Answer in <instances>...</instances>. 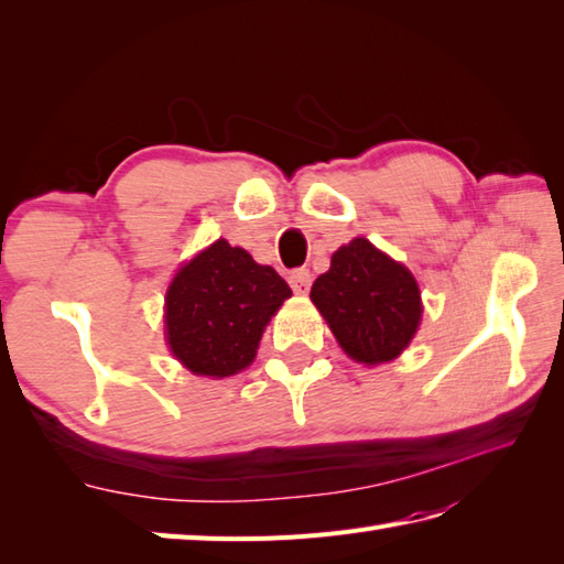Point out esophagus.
Wrapping results in <instances>:
<instances>
[{"label": "esophagus", "mask_w": 564, "mask_h": 564, "mask_svg": "<svg viewBox=\"0 0 564 564\" xmlns=\"http://www.w3.org/2000/svg\"><path fill=\"white\" fill-rule=\"evenodd\" d=\"M289 283L295 293H307L310 283H313V273L307 269H293L289 275Z\"/></svg>", "instance_id": "34e87169"}]
</instances>
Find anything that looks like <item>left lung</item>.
Listing matches in <instances>:
<instances>
[{
    "mask_svg": "<svg viewBox=\"0 0 564 564\" xmlns=\"http://www.w3.org/2000/svg\"><path fill=\"white\" fill-rule=\"evenodd\" d=\"M310 297L341 349L368 366L400 356L422 317L414 275L364 237L334 251Z\"/></svg>",
    "mask_w": 564,
    "mask_h": 564,
    "instance_id": "left-lung-1",
    "label": "left lung"
}]
</instances>
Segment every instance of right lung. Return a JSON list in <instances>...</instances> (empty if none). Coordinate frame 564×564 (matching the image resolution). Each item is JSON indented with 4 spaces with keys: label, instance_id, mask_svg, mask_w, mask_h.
<instances>
[{
    "label": "right lung",
    "instance_id": "1",
    "mask_svg": "<svg viewBox=\"0 0 564 564\" xmlns=\"http://www.w3.org/2000/svg\"><path fill=\"white\" fill-rule=\"evenodd\" d=\"M291 289L225 239L200 251L166 291V341L191 373L225 378L254 361L261 332Z\"/></svg>",
    "mask_w": 564,
    "mask_h": 564
}]
</instances>
